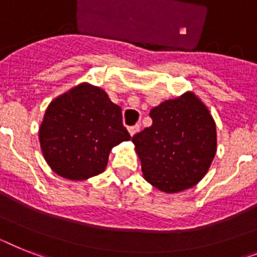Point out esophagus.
Returning a JSON list of instances; mask_svg holds the SVG:
<instances>
[{"label":"esophagus","instance_id":"obj_1","mask_svg":"<svg viewBox=\"0 0 257 257\" xmlns=\"http://www.w3.org/2000/svg\"><path fill=\"white\" fill-rule=\"evenodd\" d=\"M128 131H129V135H131L133 137V136H135L136 133H137L140 131V125H133V126H129Z\"/></svg>","mask_w":257,"mask_h":257}]
</instances>
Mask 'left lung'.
Returning a JSON list of instances; mask_svg holds the SVG:
<instances>
[{
	"label": "left lung",
	"instance_id": "8db88e82",
	"mask_svg": "<svg viewBox=\"0 0 257 257\" xmlns=\"http://www.w3.org/2000/svg\"><path fill=\"white\" fill-rule=\"evenodd\" d=\"M152 126L133 136L144 178L176 193L201 180L217 152V132L208 107L188 91L150 111Z\"/></svg>",
	"mask_w": 257,
	"mask_h": 257
}]
</instances>
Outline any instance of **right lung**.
<instances>
[{
    "label": "right lung",
    "mask_w": 257,
    "mask_h": 257,
    "mask_svg": "<svg viewBox=\"0 0 257 257\" xmlns=\"http://www.w3.org/2000/svg\"><path fill=\"white\" fill-rule=\"evenodd\" d=\"M129 140L121 108L104 90L90 83H81L53 99L39 129L45 161L69 180L99 175L112 148Z\"/></svg>",
    "instance_id": "1"
}]
</instances>
